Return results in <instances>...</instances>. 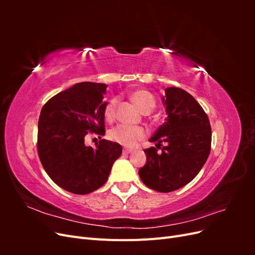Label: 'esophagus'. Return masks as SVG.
I'll list each match as a JSON object with an SVG mask.
<instances>
[{"label":"esophagus","mask_w":255,"mask_h":255,"mask_svg":"<svg viewBox=\"0 0 255 255\" xmlns=\"http://www.w3.org/2000/svg\"><path fill=\"white\" fill-rule=\"evenodd\" d=\"M134 150H132V149H127V148H125L123 149V154H129V153H132Z\"/></svg>","instance_id":"1"}]
</instances>
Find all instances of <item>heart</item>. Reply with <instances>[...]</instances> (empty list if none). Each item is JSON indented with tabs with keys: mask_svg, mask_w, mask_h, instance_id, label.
<instances>
[{
	"mask_svg": "<svg viewBox=\"0 0 255 255\" xmlns=\"http://www.w3.org/2000/svg\"><path fill=\"white\" fill-rule=\"evenodd\" d=\"M134 104L139 109L142 113L145 111H152L155 106V99L149 91L138 90L130 96ZM116 105H117V100L112 99L106 104L104 109V118L106 121L112 122L115 119L116 114ZM112 140L117 142L121 145L128 146V148H134L138 144V142L143 140L146 132L141 127H130L126 125H119L115 127L110 133Z\"/></svg>",
	"mask_w": 255,
	"mask_h": 255,
	"instance_id": "b5f03b06",
	"label": "heart"
}]
</instances>
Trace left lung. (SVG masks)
Listing matches in <instances>:
<instances>
[{"instance_id":"obj_1","label":"left lung","mask_w":255,"mask_h":255,"mask_svg":"<svg viewBox=\"0 0 255 255\" xmlns=\"http://www.w3.org/2000/svg\"><path fill=\"white\" fill-rule=\"evenodd\" d=\"M163 103L167 118L150 138L156 148L143 150L146 163L138 173L145 186L170 192L191 182L202 169L211 152L212 128L201 105L187 91L168 87ZM161 142H166L163 148Z\"/></svg>"}]
</instances>
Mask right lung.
Masks as SVG:
<instances>
[{
  "mask_svg": "<svg viewBox=\"0 0 255 255\" xmlns=\"http://www.w3.org/2000/svg\"><path fill=\"white\" fill-rule=\"evenodd\" d=\"M107 85L83 82L59 92L42 107L38 121L37 150L51 180L63 189L87 195L109 179L122 148L101 139L96 148L85 136L105 134L103 101Z\"/></svg>",
  "mask_w": 255,
  "mask_h": 255,
  "instance_id": "right-lung-1",
  "label": "right lung"
}]
</instances>
